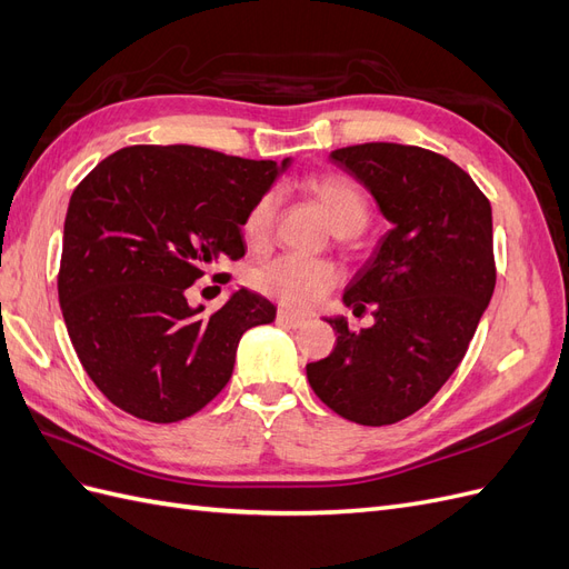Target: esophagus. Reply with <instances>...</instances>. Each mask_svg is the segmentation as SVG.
<instances>
[{"instance_id": "34e87169", "label": "esophagus", "mask_w": 569, "mask_h": 569, "mask_svg": "<svg viewBox=\"0 0 569 569\" xmlns=\"http://www.w3.org/2000/svg\"><path fill=\"white\" fill-rule=\"evenodd\" d=\"M278 322H282V325L291 327V330H299V327H303L308 320H306V318H301V316L289 313V311H278Z\"/></svg>"}]
</instances>
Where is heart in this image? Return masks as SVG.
Here are the masks:
<instances>
[{"mask_svg":"<svg viewBox=\"0 0 569 569\" xmlns=\"http://www.w3.org/2000/svg\"><path fill=\"white\" fill-rule=\"evenodd\" d=\"M303 189L325 211L339 237H356L368 228L370 201L353 180L339 173H320L308 178ZM278 203L280 199L274 192H266L251 203L242 220V232L251 247L268 242L274 218H278ZM339 280L341 272L335 263L301 256H278L256 266L251 272L253 289L282 303L289 311H311Z\"/></svg>","mask_w":569,"mask_h":569,"instance_id":"heart-1","label":"heart"}]
</instances>
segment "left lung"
<instances>
[{
    "instance_id": "obj_1",
    "label": "left lung",
    "mask_w": 569,
    "mask_h": 569,
    "mask_svg": "<svg viewBox=\"0 0 569 569\" xmlns=\"http://www.w3.org/2000/svg\"><path fill=\"white\" fill-rule=\"evenodd\" d=\"M363 182L393 228L356 272L343 303L372 306L353 332L330 318L335 351L306 366L337 416L382 427L420 410L470 347L496 287L491 203L460 166L422 147L366 142L332 151Z\"/></svg>"
}]
</instances>
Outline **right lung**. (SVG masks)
Here are the masks:
<instances>
[{
	"mask_svg": "<svg viewBox=\"0 0 569 569\" xmlns=\"http://www.w3.org/2000/svg\"><path fill=\"white\" fill-rule=\"evenodd\" d=\"M278 173L274 161L203 147L134 144L76 187L59 303L84 372L113 406L161 425L194 416L230 382L242 335L274 320L249 289L213 313L187 297L206 268L244 256L242 220Z\"/></svg>",
	"mask_w": 569,
	"mask_h": 569,
	"instance_id": "add662e5",
	"label": "right lung"
}]
</instances>
